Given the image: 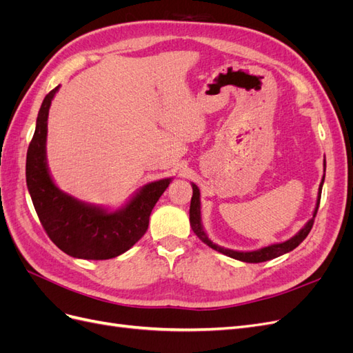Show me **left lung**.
Listing matches in <instances>:
<instances>
[{
	"instance_id": "left-lung-1",
	"label": "left lung",
	"mask_w": 353,
	"mask_h": 353,
	"mask_svg": "<svg viewBox=\"0 0 353 353\" xmlns=\"http://www.w3.org/2000/svg\"><path fill=\"white\" fill-rule=\"evenodd\" d=\"M324 179H325V159H324V175L321 183H319V188H318V197H316V205L315 209L312 212V218L309 219L305 225L299 230V232H296L292 239H288L285 241L281 243H274L270 245H265V248H261L258 250H249V252H241V250H232V249H227V248H222V245H218L216 243H213L203 228V223H201V203H200V190L199 187L191 183V187H193V197H191V205H190V225L193 228L196 236L205 243L208 244L210 249L216 250L222 254L230 256L232 259H237L241 262H249V263H259V262H265V261H271L279 258L281 254H285L288 252H292L293 249H296L299 244H301L306 236L311 231L312 225H314V219L316 216V210L319 206V200H321V191H323V184H324Z\"/></svg>"
}]
</instances>
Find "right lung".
I'll return each mask as SVG.
<instances>
[{
    "label": "right lung",
    "mask_w": 353,
    "mask_h": 353,
    "mask_svg": "<svg viewBox=\"0 0 353 353\" xmlns=\"http://www.w3.org/2000/svg\"><path fill=\"white\" fill-rule=\"evenodd\" d=\"M60 88L50 91L37 117L26 156V184L42 227L60 250L72 258L104 261L130 250L147 228L150 213L172 178L138 188L123 206L110 209L85 203L60 190L47 163L48 112Z\"/></svg>",
    "instance_id": "1"
}]
</instances>
